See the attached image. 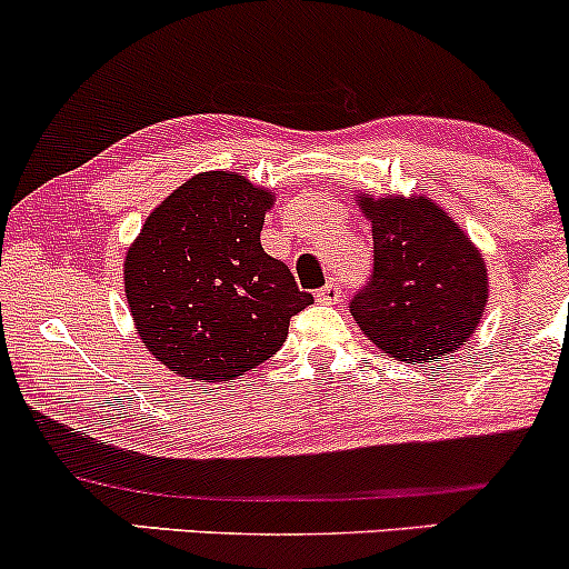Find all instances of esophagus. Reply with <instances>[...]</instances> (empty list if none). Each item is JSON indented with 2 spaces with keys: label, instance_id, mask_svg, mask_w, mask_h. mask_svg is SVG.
I'll return each mask as SVG.
<instances>
[{
  "label": "esophagus",
  "instance_id": "1",
  "mask_svg": "<svg viewBox=\"0 0 569 569\" xmlns=\"http://www.w3.org/2000/svg\"><path fill=\"white\" fill-rule=\"evenodd\" d=\"M318 302H323V305H337L342 299V289H340V283H337V280H329L327 286H323V289H318Z\"/></svg>",
  "mask_w": 569,
  "mask_h": 569
}]
</instances>
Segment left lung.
<instances>
[{"instance_id": "8db88e82", "label": "left lung", "mask_w": 569, "mask_h": 569, "mask_svg": "<svg viewBox=\"0 0 569 569\" xmlns=\"http://www.w3.org/2000/svg\"><path fill=\"white\" fill-rule=\"evenodd\" d=\"M372 223L376 267L351 299L367 340L408 365L440 361L472 337L489 302L480 251L429 197L361 193Z\"/></svg>"}]
</instances>
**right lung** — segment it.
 <instances>
[{"label": "right lung", "instance_id": "add662e5", "mask_svg": "<svg viewBox=\"0 0 569 569\" xmlns=\"http://www.w3.org/2000/svg\"><path fill=\"white\" fill-rule=\"evenodd\" d=\"M274 193L240 172H202L142 223L123 261L129 313L146 348L180 378L246 376L286 342L313 295L261 248Z\"/></svg>", "mask_w": 569, "mask_h": 569}]
</instances>
